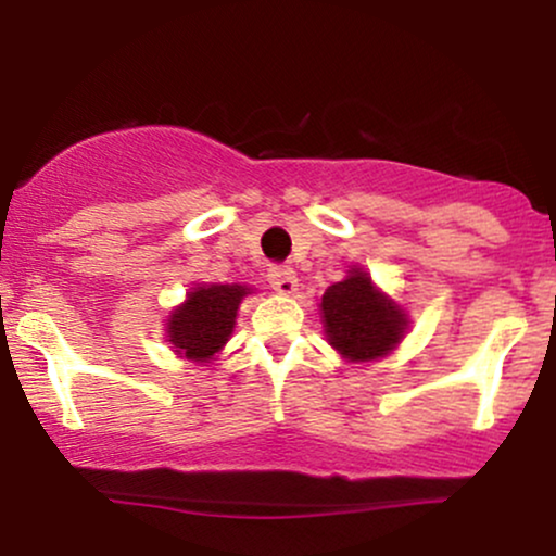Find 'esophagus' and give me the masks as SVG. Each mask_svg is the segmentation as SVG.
Returning <instances> with one entry per match:
<instances>
[{
    "label": "esophagus",
    "mask_w": 556,
    "mask_h": 556,
    "mask_svg": "<svg viewBox=\"0 0 556 556\" xmlns=\"http://www.w3.org/2000/svg\"><path fill=\"white\" fill-rule=\"evenodd\" d=\"M266 277H269L271 290L279 295H292L298 290V274L290 266H271Z\"/></svg>",
    "instance_id": "1"
}]
</instances>
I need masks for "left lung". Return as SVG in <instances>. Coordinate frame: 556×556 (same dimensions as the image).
Returning <instances> with one entry per match:
<instances>
[{
	"label": "left lung",
	"mask_w": 556,
	"mask_h": 556,
	"mask_svg": "<svg viewBox=\"0 0 556 556\" xmlns=\"http://www.w3.org/2000/svg\"><path fill=\"white\" fill-rule=\"evenodd\" d=\"M324 327L329 342L350 361H374L402 340L405 314L374 290L363 271L331 285L321 298Z\"/></svg>",
	"instance_id": "obj_1"
}]
</instances>
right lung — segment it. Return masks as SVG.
<instances>
[{
	"mask_svg": "<svg viewBox=\"0 0 556 556\" xmlns=\"http://www.w3.org/2000/svg\"><path fill=\"white\" fill-rule=\"evenodd\" d=\"M242 295H248L242 285L195 287L167 324L169 342L177 353L190 361H206L219 353L232 334Z\"/></svg>",
	"mask_w": 556,
	"mask_h": 556,
	"instance_id": "add662e5",
	"label": "right lung"
}]
</instances>
